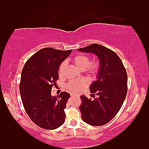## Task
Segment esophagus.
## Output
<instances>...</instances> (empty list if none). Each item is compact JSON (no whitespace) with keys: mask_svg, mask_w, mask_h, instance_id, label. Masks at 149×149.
<instances>
[{"mask_svg":"<svg viewBox=\"0 0 149 149\" xmlns=\"http://www.w3.org/2000/svg\"><path fill=\"white\" fill-rule=\"evenodd\" d=\"M70 95H71V97H73V96H76V95H75V94H74V93H71V94H70Z\"/></svg>","mask_w":149,"mask_h":149,"instance_id":"1","label":"esophagus"}]
</instances>
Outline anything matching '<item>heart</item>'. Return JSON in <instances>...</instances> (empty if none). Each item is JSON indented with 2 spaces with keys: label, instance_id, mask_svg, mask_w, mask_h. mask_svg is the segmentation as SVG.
I'll return each mask as SVG.
<instances>
[{
  "label": "heart",
  "instance_id": "obj_1",
  "mask_svg": "<svg viewBox=\"0 0 149 149\" xmlns=\"http://www.w3.org/2000/svg\"><path fill=\"white\" fill-rule=\"evenodd\" d=\"M73 61L79 69L85 70L91 78H95L100 70V62L97 59L90 61V58L87 55L78 54L73 58ZM65 65L66 62L63 61L59 66L58 72L60 75H62ZM86 86V83L84 80H70L66 85V88L69 91L75 93H80Z\"/></svg>",
  "mask_w": 149,
  "mask_h": 149
}]
</instances>
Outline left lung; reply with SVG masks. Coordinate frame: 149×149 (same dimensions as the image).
Listing matches in <instances>:
<instances>
[{
	"label": "left lung",
	"mask_w": 149,
	"mask_h": 149,
	"mask_svg": "<svg viewBox=\"0 0 149 149\" xmlns=\"http://www.w3.org/2000/svg\"><path fill=\"white\" fill-rule=\"evenodd\" d=\"M93 53L100 60L97 80L91 85L94 100L84 95L80 97V110L85 123L93 126L104 125L120 110L127 93V74L122 61L116 52L97 43L78 49Z\"/></svg>",
	"instance_id": "left-lung-1"
}]
</instances>
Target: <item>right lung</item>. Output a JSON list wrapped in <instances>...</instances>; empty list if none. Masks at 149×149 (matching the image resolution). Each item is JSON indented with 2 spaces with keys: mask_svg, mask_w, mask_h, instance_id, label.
<instances>
[{
  "mask_svg": "<svg viewBox=\"0 0 149 149\" xmlns=\"http://www.w3.org/2000/svg\"><path fill=\"white\" fill-rule=\"evenodd\" d=\"M45 47L37 52L26 62L22 71L19 93L26 112L35 124L45 130H55L64 123L67 100L66 91L58 97L51 95L56 86L61 63L71 54Z\"/></svg>",
  "mask_w": 149,
  "mask_h": 149,
  "instance_id": "add662e5",
  "label": "right lung"
}]
</instances>
